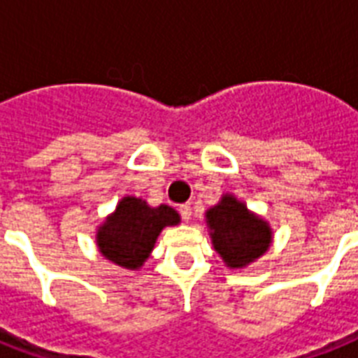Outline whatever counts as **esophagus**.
<instances>
[{
    "label": "esophagus",
    "instance_id": "1",
    "mask_svg": "<svg viewBox=\"0 0 358 358\" xmlns=\"http://www.w3.org/2000/svg\"><path fill=\"white\" fill-rule=\"evenodd\" d=\"M179 213H181V218L185 220V222H188V220L192 218V207H190L188 203L179 205Z\"/></svg>",
    "mask_w": 358,
    "mask_h": 358
}]
</instances>
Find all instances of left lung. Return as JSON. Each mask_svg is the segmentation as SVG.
<instances>
[{"label":"left lung","instance_id":"left-lung-1","mask_svg":"<svg viewBox=\"0 0 358 358\" xmlns=\"http://www.w3.org/2000/svg\"><path fill=\"white\" fill-rule=\"evenodd\" d=\"M207 224L215 250L228 267H245L262 256L271 243L267 222L250 215L234 196H224L220 203L207 210Z\"/></svg>","mask_w":358,"mask_h":358}]
</instances>
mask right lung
I'll list each match as a JSON object with an SVG mask.
<instances>
[{
    "mask_svg": "<svg viewBox=\"0 0 358 358\" xmlns=\"http://www.w3.org/2000/svg\"><path fill=\"white\" fill-rule=\"evenodd\" d=\"M179 224V215L168 205L157 209L138 198H124L96 235L102 256L124 268H138L153 250L166 226Z\"/></svg>",
    "mask_w": 358,
    "mask_h": 358,
    "instance_id": "obj_1",
    "label": "right lung"
}]
</instances>
